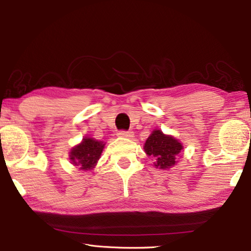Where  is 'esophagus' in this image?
<instances>
[{"label": "esophagus", "mask_w": 251, "mask_h": 251, "mask_svg": "<svg viewBox=\"0 0 251 251\" xmlns=\"http://www.w3.org/2000/svg\"><path fill=\"white\" fill-rule=\"evenodd\" d=\"M117 135L120 136V137H126V138H133L134 137V133L131 130H120L117 133Z\"/></svg>", "instance_id": "esophagus-1"}]
</instances>
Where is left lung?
<instances>
[{
  "label": "left lung",
  "instance_id": "obj_1",
  "mask_svg": "<svg viewBox=\"0 0 251 251\" xmlns=\"http://www.w3.org/2000/svg\"><path fill=\"white\" fill-rule=\"evenodd\" d=\"M182 145L175 137L165 135L159 129L152 130L144 145L147 156L154 159L155 167L168 169L177 163V156L182 150Z\"/></svg>",
  "mask_w": 251,
  "mask_h": 251
}]
</instances>
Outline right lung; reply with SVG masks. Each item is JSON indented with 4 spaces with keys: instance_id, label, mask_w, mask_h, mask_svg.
Here are the masks:
<instances>
[{
    "instance_id": "right-lung-1",
    "label": "right lung",
    "mask_w": 251,
    "mask_h": 251,
    "mask_svg": "<svg viewBox=\"0 0 251 251\" xmlns=\"http://www.w3.org/2000/svg\"><path fill=\"white\" fill-rule=\"evenodd\" d=\"M104 146V142L96 141L90 137L83 138L82 143L72 148L70 152L72 164L78 166L79 169H83V171L93 169L103 152Z\"/></svg>"
}]
</instances>
